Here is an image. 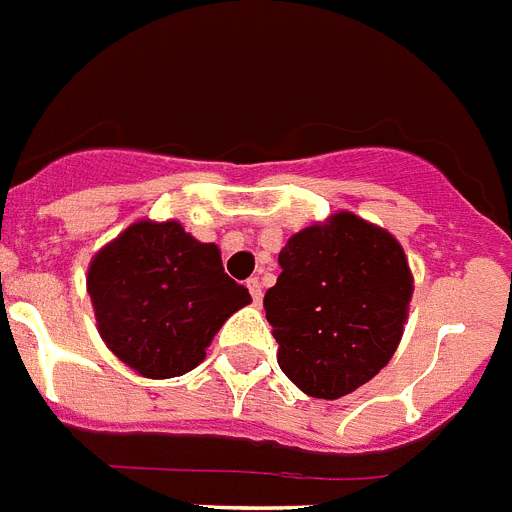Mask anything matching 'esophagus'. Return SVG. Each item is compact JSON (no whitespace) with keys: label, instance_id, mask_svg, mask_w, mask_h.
Segmentation results:
<instances>
[{"label":"esophagus","instance_id":"34e87169","mask_svg":"<svg viewBox=\"0 0 512 512\" xmlns=\"http://www.w3.org/2000/svg\"><path fill=\"white\" fill-rule=\"evenodd\" d=\"M246 287H248V292H251L253 303L259 305V303H261V282H259V277H251V279H248Z\"/></svg>","mask_w":512,"mask_h":512}]
</instances>
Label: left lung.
Masks as SVG:
<instances>
[{
    "label": "left lung",
    "mask_w": 512,
    "mask_h": 512,
    "mask_svg": "<svg viewBox=\"0 0 512 512\" xmlns=\"http://www.w3.org/2000/svg\"><path fill=\"white\" fill-rule=\"evenodd\" d=\"M279 266L264 310L282 373L316 399L347 396L378 375L396 352L412 300L396 238L339 212L292 235Z\"/></svg>",
    "instance_id": "obj_1"
}]
</instances>
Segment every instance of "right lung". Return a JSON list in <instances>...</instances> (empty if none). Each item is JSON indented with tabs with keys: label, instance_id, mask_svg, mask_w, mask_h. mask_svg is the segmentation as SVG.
<instances>
[{
	"label": "right lung",
	"instance_id": "add662e5",
	"mask_svg": "<svg viewBox=\"0 0 512 512\" xmlns=\"http://www.w3.org/2000/svg\"><path fill=\"white\" fill-rule=\"evenodd\" d=\"M87 292L103 342L144 378H176L235 310L251 303L222 269L214 243H199L178 222H137L90 264Z\"/></svg>",
	"mask_w": 512,
	"mask_h": 512
}]
</instances>
